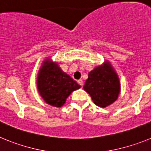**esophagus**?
Returning a JSON list of instances; mask_svg holds the SVG:
<instances>
[{
	"mask_svg": "<svg viewBox=\"0 0 151 151\" xmlns=\"http://www.w3.org/2000/svg\"><path fill=\"white\" fill-rule=\"evenodd\" d=\"M78 83L80 85H81V86H82V85H83V80L82 79H79V80H78Z\"/></svg>",
	"mask_w": 151,
	"mask_h": 151,
	"instance_id": "34e87169",
	"label": "esophagus"
}]
</instances>
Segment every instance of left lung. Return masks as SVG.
Returning a JSON list of instances; mask_svg holds the SVG:
<instances>
[{
    "instance_id": "obj_1",
    "label": "left lung",
    "mask_w": 151,
    "mask_h": 151,
    "mask_svg": "<svg viewBox=\"0 0 151 151\" xmlns=\"http://www.w3.org/2000/svg\"><path fill=\"white\" fill-rule=\"evenodd\" d=\"M83 88L97 106L104 108L117 100L120 93V82L111 63L105 61L88 73Z\"/></svg>"
}]
</instances>
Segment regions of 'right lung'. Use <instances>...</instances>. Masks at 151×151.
<instances>
[{
	"label": "right lung",
	"instance_id": "right-lung-1",
	"mask_svg": "<svg viewBox=\"0 0 151 151\" xmlns=\"http://www.w3.org/2000/svg\"><path fill=\"white\" fill-rule=\"evenodd\" d=\"M81 86L63 71L57 62L47 58L37 77V88L44 101L52 106L61 107L72 92Z\"/></svg>",
	"mask_w": 151,
	"mask_h": 151
}]
</instances>
